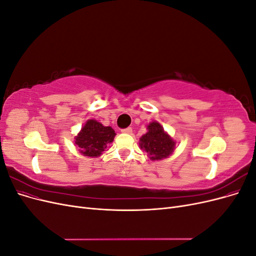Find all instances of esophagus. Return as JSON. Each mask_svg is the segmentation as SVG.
<instances>
[{
	"instance_id": "esophagus-1",
	"label": "esophagus",
	"mask_w": 256,
	"mask_h": 256,
	"mask_svg": "<svg viewBox=\"0 0 256 256\" xmlns=\"http://www.w3.org/2000/svg\"><path fill=\"white\" fill-rule=\"evenodd\" d=\"M122 134H132V128H131V127H128V128L122 129Z\"/></svg>"
}]
</instances>
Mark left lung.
<instances>
[{
  "label": "left lung",
  "instance_id": "left-lung-1",
  "mask_svg": "<svg viewBox=\"0 0 256 256\" xmlns=\"http://www.w3.org/2000/svg\"><path fill=\"white\" fill-rule=\"evenodd\" d=\"M175 144L176 142L157 122H152L147 126V132L140 138V147L147 152L150 160L168 158L174 152Z\"/></svg>",
  "mask_w": 256,
  "mask_h": 256
}]
</instances>
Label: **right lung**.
Listing matches in <instances>:
<instances>
[{"label": "right lung", "instance_id": "right-lung-1", "mask_svg": "<svg viewBox=\"0 0 256 256\" xmlns=\"http://www.w3.org/2000/svg\"><path fill=\"white\" fill-rule=\"evenodd\" d=\"M115 131L110 126H104L95 120H88L74 138L80 152L86 157H99L106 148V145L113 142Z\"/></svg>", "mask_w": 256, "mask_h": 256}]
</instances>
